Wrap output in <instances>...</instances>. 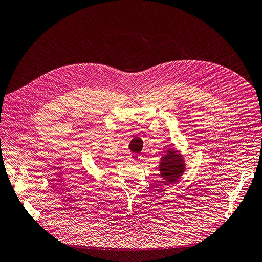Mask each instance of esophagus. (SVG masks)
Returning <instances> with one entry per match:
<instances>
[{
	"label": "esophagus",
	"instance_id": "esophagus-1",
	"mask_svg": "<svg viewBox=\"0 0 262 262\" xmlns=\"http://www.w3.org/2000/svg\"><path fill=\"white\" fill-rule=\"evenodd\" d=\"M140 158H141V157L139 155H137V154H132L130 156V160L133 161V162H138L140 160Z\"/></svg>",
	"mask_w": 262,
	"mask_h": 262
}]
</instances>
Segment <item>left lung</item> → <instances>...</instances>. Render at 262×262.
<instances>
[{
    "label": "left lung",
    "mask_w": 262,
    "mask_h": 262,
    "mask_svg": "<svg viewBox=\"0 0 262 262\" xmlns=\"http://www.w3.org/2000/svg\"><path fill=\"white\" fill-rule=\"evenodd\" d=\"M166 154L161 158L159 171L160 175L165 180L164 184H172L179 182V179L185 171V162L183 160V155L173 148H169Z\"/></svg>",
    "instance_id": "left-lung-1"
}]
</instances>
